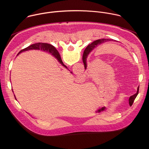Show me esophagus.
<instances>
[{"label":"esophagus","instance_id":"1","mask_svg":"<svg viewBox=\"0 0 149 149\" xmlns=\"http://www.w3.org/2000/svg\"><path fill=\"white\" fill-rule=\"evenodd\" d=\"M79 79H82V78H79Z\"/></svg>","mask_w":149,"mask_h":149}]
</instances>
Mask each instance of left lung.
Instances as JSON below:
<instances>
[{
	"label": "left lung",
	"instance_id": "1",
	"mask_svg": "<svg viewBox=\"0 0 149 149\" xmlns=\"http://www.w3.org/2000/svg\"><path fill=\"white\" fill-rule=\"evenodd\" d=\"M107 40H109L108 39H98V40H95L94 41L92 44H90L88 47H87V52H85L84 54H83V56H82V61H83V63H84V67L85 68H87V63H86V58L87 57V55L88 54L94 49L95 48V47H97V46L100 45V44L104 43V42H105ZM139 87H138L137 88V93L135 94L134 95L131 96L129 98V104L131 106L135 98H136V97L137 96L138 94H139Z\"/></svg>",
	"mask_w": 149,
	"mask_h": 149
}]
</instances>
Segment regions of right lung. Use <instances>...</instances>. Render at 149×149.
I'll use <instances>...</instances> for the list:
<instances>
[{"label": "right lung", "mask_w": 149, "mask_h": 149, "mask_svg": "<svg viewBox=\"0 0 149 149\" xmlns=\"http://www.w3.org/2000/svg\"><path fill=\"white\" fill-rule=\"evenodd\" d=\"M31 49H38V50H41L42 51H46V52H49L58 59V61L61 63L63 66H64L65 68H67V67L63 63L61 58L60 56V55H59V52H58V51L56 50V49L53 45L49 44L41 43V42L33 44L28 47L27 48H26L22 50H21L18 53L17 55H19L20 53L24 51H28V50H31Z\"/></svg>", "instance_id": "obj_1"}]
</instances>
